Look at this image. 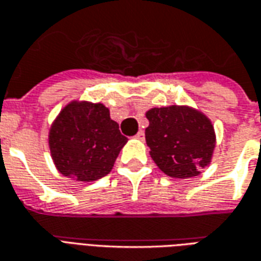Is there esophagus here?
<instances>
[{"label": "esophagus", "mask_w": 261, "mask_h": 261, "mask_svg": "<svg viewBox=\"0 0 261 261\" xmlns=\"http://www.w3.org/2000/svg\"><path fill=\"white\" fill-rule=\"evenodd\" d=\"M136 138L137 140H140V141H144V138H145V134H144V131L140 130L138 133L136 134Z\"/></svg>", "instance_id": "obj_1"}]
</instances>
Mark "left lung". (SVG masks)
<instances>
[{
  "instance_id": "1",
  "label": "left lung",
  "mask_w": 261,
  "mask_h": 261,
  "mask_svg": "<svg viewBox=\"0 0 261 261\" xmlns=\"http://www.w3.org/2000/svg\"><path fill=\"white\" fill-rule=\"evenodd\" d=\"M145 140L149 155L165 175L189 179L211 164L217 142L215 130L205 114L192 106L152 108Z\"/></svg>"
}]
</instances>
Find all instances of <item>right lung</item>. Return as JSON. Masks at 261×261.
Listing matches in <instances>:
<instances>
[{"label": "right lung", "mask_w": 261, "mask_h": 261, "mask_svg": "<svg viewBox=\"0 0 261 261\" xmlns=\"http://www.w3.org/2000/svg\"><path fill=\"white\" fill-rule=\"evenodd\" d=\"M127 137L110 119L103 103L71 100L48 131V148L56 169L76 181H93L113 169Z\"/></svg>", "instance_id": "add662e5"}]
</instances>
